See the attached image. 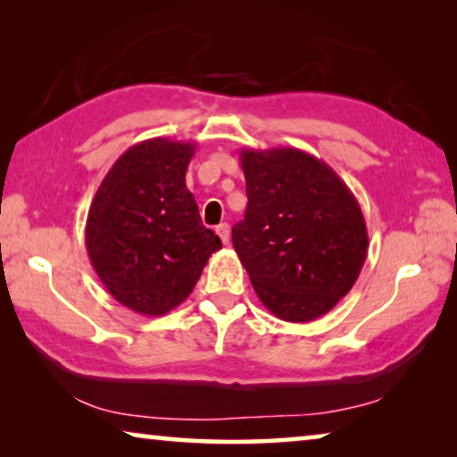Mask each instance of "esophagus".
Returning <instances> with one entry per match:
<instances>
[{
	"mask_svg": "<svg viewBox=\"0 0 457 457\" xmlns=\"http://www.w3.org/2000/svg\"><path fill=\"white\" fill-rule=\"evenodd\" d=\"M215 231H218V236L221 237V242L228 245L229 244V226H228V223H220V226L215 228Z\"/></svg>",
	"mask_w": 457,
	"mask_h": 457,
	"instance_id": "34e87169",
	"label": "esophagus"
}]
</instances>
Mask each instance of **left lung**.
<instances>
[{"label": "left lung", "instance_id": "8db88e82", "mask_svg": "<svg viewBox=\"0 0 457 457\" xmlns=\"http://www.w3.org/2000/svg\"><path fill=\"white\" fill-rule=\"evenodd\" d=\"M239 161L247 207L231 242L262 304L286 322L330 312L367 258L357 197L324 161L294 146L242 149Z\"/></svg>", "mask_w": 457, "mask_h": 457}]
</instances>
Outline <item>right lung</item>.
<instances>
[{"label": "right lung", "instance_id": "1", "mask_svg": "<svg viewBox=\"0 0 457 457\" xmlns=\"http://www.w3.org/2000/svg\"><path fill=\"white\" fill-rule=\"evenodd\" d=\"M195 143H137L114 161L92 199L90 264L108 294L143 316H163L195 288L221 239L199 218L185 173Z\"/></svg>", "mask_w": 457, "mask_h": 457}]
</instances>
